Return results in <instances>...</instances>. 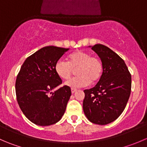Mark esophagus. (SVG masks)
Masks as SVG:
<instances>
[{"label":"esophagus","mask_w":147,"mask_h":147,"mask_svg":"<svg viewBox=\"0 0 147 147\" xmlns=\"http://www.w3.org/2000/svg\"><path fill=\"white\" fill-rule=\"evenodd\" d=\"M76 91H77L76 88H71V92H72V94L75 93V92H76Z\"/></svg>","instance_id":"1"}]
</instances>
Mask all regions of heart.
I'll return each instance as SVG.
<instances>
[{
  "label": "heart",
  "mask_w": 147,
  "mask_h": 147,
  "mask_svg": "<svg viewBox=\"0 0 147 147\" xmlns=\"http://www.w3.org/2000/svg\"><path fill=\"white\" fill-rule=\"evenodd\" d=\"M77 69L78 76L65 82L67 86L80 88L88 85L90 82L95 83L101 78L103 65L100 59L85 51L79 50L68 56V62L59 59L55 65V72L59 78L67 80Z\"/></svg>",
  "instance_id": "b5f03b06"
}]
</instances>
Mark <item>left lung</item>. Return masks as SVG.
<instances>
[{
  "mask_svg": "<svg viewBox=\"0 0 147 147\" xmlns=\"http://www.w3.org/2000/svg\"><path fill=\"white\" fill-rule=\"evenodd\" d=\"M91 49L100 58L103 71L96 85L84 90L82 107L90 121L106 125L117 119L126 108L131 75L123 59L108 47L98 44Z\"/></svg>",
  "mask_w": 147,
  "mask_h": 147,
  "instance_id": "left-lung-1",
  "label": "left lung"
}]
</instances>
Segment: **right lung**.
Here are the masks:
<instances>
[{
	"instance_id": "1",
	"label": "right lung",
	"mask_w": 147,
	"mask_h": 147,
	"mask_svg": "<svg viewBox=\"0 0 147 147\" xmlns=\"http://www.w3.org/2000/svg\"><path fill=\"white\" fill-rule=\"evenodd\" d=\"M69 49L49 46L26 58L16 80L18 103L26 117L39 126L57 123L64 115L71 89L62 84L55 65Z\"/></svg>"
}]
</instances>
